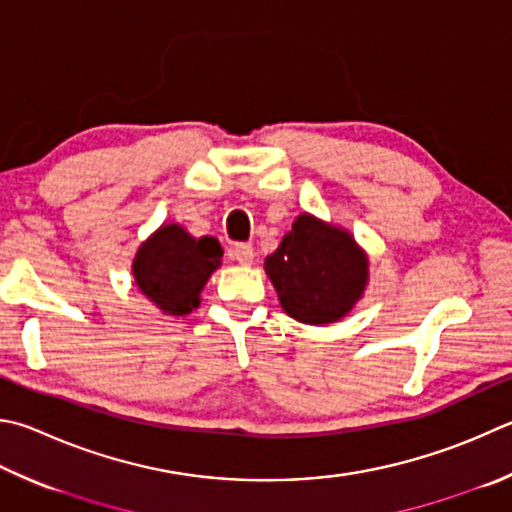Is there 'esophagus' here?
<instances>
[{
  "label": "esophagus",
  "mask_w": 512,
  "mask_h": 512,
  "mask_svg": "<svg viewBox=\"0 0 512 512\" xmlns=\"http://www.w3.org/2000/svg\"><path fill=\"white\" fill-rule=\"evenodd\" d=\"M232 259H237V262L244 266H250L255 259V250L250 244H237L235 248H232Z\"/></svg>",
  "instance_id": "obj_1"
}]
</instances>
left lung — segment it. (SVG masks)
<instances>
[{"instance_id": "8db88e82", "label": "left lung", "mask_w": 512, "mask_h": 512, "mask_svg": "<svg viewBox=\"0 0 512 512\" xmlns=\"http://www.w3.org/2000/svg\"><path fill=\"white\" fill-rule=\"evenodd\" d=\"M282 309L304 324H329L353 309L369 280V262L345 228L300 215L264 262Z\"/></svg>"}]
</instances>
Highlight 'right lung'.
<instances>
[{
	"label": "right lung",
	"instance_id": "add662e5",
	"mask_svg": "<svg viewBox=\"0 0 512 512\" xmlns=\"http://www.w3.org/2000/svg\"><path fill=\"white\" fill-rule=\"evenodd\" d=\"M215 237H192L179 224H165L143 241L132 273L145 297L167 315H188L201 304V291L221 266Z\"/></svg>",
	"mask_w": 512,
	"mask_h": 512
}]
</instances>
